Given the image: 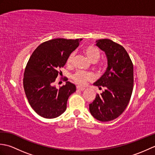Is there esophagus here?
Listing matches in <instances>:
<instances>
[{"label":"esophagus","mask_w":155,"mask_h":155,"mask_svg":"<svg viewBox=\"0 0 155 155\" xmlns=\"http://www.w3.org/2000/svg\"><path fill=\"white\" fill-rule=\"evenodd\" d=\"M77 90H78V91H83L85 90V88H84V87H79V86H77Z\"/></svg>","instance_id":"34e87169"}]
</instances>
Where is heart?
Wrapping results in <instances>:
<instances>
[{
  "instance_id": "obj_1",
  "label": "heart",
  "mask_w": 155,
  "mask_h": 155,
  "mask_svg": "<svg viewBox=\"0 0 155 155\" xmlns=\"http://www.w3.org/2000/svg\"><path fill=\"white\" fill-rule=\"evenodd\" d=\"M84 52L87 55V58L93 62H96L100 58L101 53L98 48L94 46H88L84 48ZM74 58V53L72 52L69 56L67 59V64H71L72 63ZM72 79L74 80L76 83L79 85H85L88 81L92 79L93 76L90 73L84 72L83 71H77L72 75Z\"/></svg>"
}]
</instances>
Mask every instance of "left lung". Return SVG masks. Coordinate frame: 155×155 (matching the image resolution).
Returning a JSON list of instances; mask_svg holds the SVG:
<instances>
[{"mask_svg": "<svg viewBox=\"0 0 155 155\" xmlns=\"http://www.w3.org/2000/svg\"><path fill=\"white\" fill-rule=\"evenodd\" d=\"M96 45L104 52L107 69L93 84L105 90L89 104L93 117L102 122L113 120L123 113L133 93V64L124 48L110 39H99Z\"/></svg>", "mask_w": 155, "mask_h": 155, "instance_id": "left-lung-1", "label": "left lung"}]
</instances>
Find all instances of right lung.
<instances>
[{"instance_id":"right-lung-1","label":"right lung","mask_w":155,"mask_h":155,"mask_svg":"<svg viewBox=\"0 0 155 155\" xmlns=\"http://www.w3.org/2000/svg\"><path fill=\"white\" fill-rule=\"evenodd\" d=\"M81 41L55 38L46 41L30 57L25 68L23 85L29 104L41 117L54 118L67 109L68 98L76 91V86L67 81L65 85L57 88L54 82L58 69L64 67Z\"/></svg>"}]
</instances>
